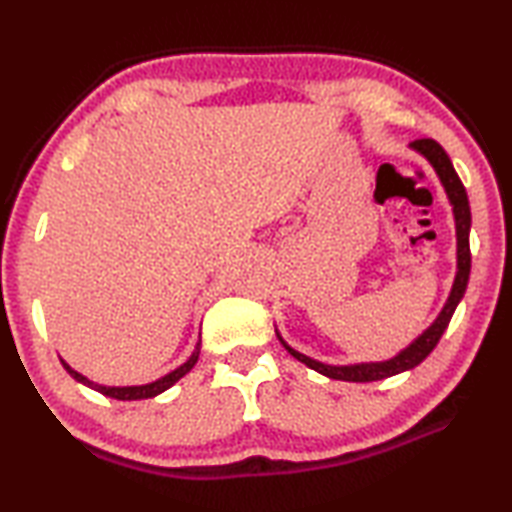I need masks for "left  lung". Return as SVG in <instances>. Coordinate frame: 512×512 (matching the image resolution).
I'll return each instance as SVG.
<instances>
[{
    "label": "left lung",
    "instance_id": "obj_1",
    "mask_svg": "<svg viewBox=\"0 0 512 512\" xmlns=\"http://www.w3.org/2000/svg\"><path fill=\"white\" fill-rule=\"evenodd\" d=\"M411 149L418 151L422 158L431 164L440 180V185L445 187L449 205H452L454 223H456V277H454L452 291H449V298L445 302L443 311L438 314V318L433 320L427 329H424L418 339L411 341V345H406V348L397 352L393 359H386V361L350 363V366H329V363H320L316 359L307 357V354L293 350L291 345L282 339L280 332L275 329L277 339H280L284 348L289 350L291 357H296L300 363H305L307 368L316 370V372H320V375H325L329 379L379 381V379L400 375V372H404V370L420 366V363L429 357L431 350L438 345L440 336H443V332L449 325V320H452V316H454L458 302H461L465 296L467 280H470V266H472V255H470L472 214H470V201H467V192L461 183V178H458L452 160H449V155L436 140H415V142H411Z\"/></svg>",
    "mask_w": 512,
    "mask_h": 512
}]
</instances>
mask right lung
Masks as SVG:
<instances>
[{"instance_id": "1", "label": "right lung", "mask_w": 512, "mask_h": 512, "mask_svg": "<svg viewBox=\"0 0 512 512\" xmlns=\"http://www.w3.org/2000/svg\"><path fill=\"white\" fill-rule=\"evenodd\" d=\"M198 354H201V343H196L192 357H189L185 363H180L176 370H171L164 377L151 381V384H142V386H103V384H97V381H92V379H88L85 375H81V372H76L72 366H69L67 361L60 359V363H63V368L76 381H79V384L88 386V388H92V391H97V393L106 395V397H115V400L131 402V400H149V397H155V395H160V393L167 391V388H171L173 384H176L178 379H183L187 372L196 366Z\"/></svg>"}]
</instances>
